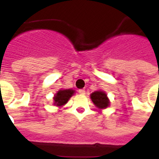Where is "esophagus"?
<instances>
[{"label": "esophagus", "instance_id": "obj_1", "mask_svg": "<svg viewBox=\"0 0 159 159\" xmlns=\"http://www.w3.org/2000/svg\"><path fill=\"white\" fill-rule=\"evenodd\" d=\"M79 93L80 94H85V89H79Z\"/></svg>", "mask_w": 159, "mask_h": 159}]
</instances>
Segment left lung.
I'll return each mask as SVG.
<instances>
[{
    "label": "left lung",
    "mask_w": 159,
    "mask_h": 159,
    "mask_svg": "<svg viewBox=\"0 0 159 159\" xmlns=\"http://www.w3.org/2000/svg\"><path fill=\"white\" fill-rule=\"evenodd\" d=\"M91 99L93 104L100 109L107 108L110 103L106 93L102 91H95L93 93H91Z\"/></svg>",
    "instance_id": "8db88e82"
}]
</instances>
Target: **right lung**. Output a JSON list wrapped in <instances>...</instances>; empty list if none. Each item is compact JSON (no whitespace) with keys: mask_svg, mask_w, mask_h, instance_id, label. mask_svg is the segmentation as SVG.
<instances>
[{"mask_svg":"<svg viewBox=\"0 0 159 159\" xmlns=\"http://www.w3.org/2000/svg\"><path fill=\"white\" fill-rule=\"evenodd\" d=\"M73 93H74V90L72 89L59 90L53 98L54 105L58 106V107H61L63 105H65Z\"/></svg>","mask_w":159,"mask_h":159,"instance_id":"obj_1","label":"right lung"}]
</instances>
